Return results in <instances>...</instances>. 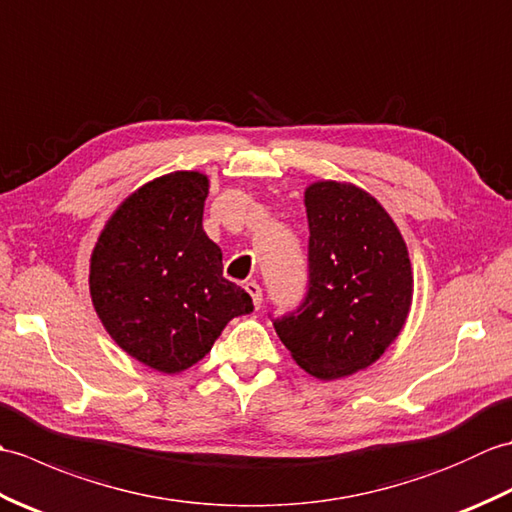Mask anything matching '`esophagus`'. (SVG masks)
I'll use <instances>...</instances> for the list:
<instances>
[{
  "label": "esophagus",
  "instance_id": "34e87169",
  "mask_svg": "<svg viewBox=\"0 0 512 512\" xmlns=\"http://www.w3.org/2000/svg\"><path fill=\"white\" fill-rule=\"evenodd\" d=\"M246 292L250 295V299H253V306L259 308L262 306V288H259V284H255V281H246Z\"/></svg>",
  "mask_w": 512,
  "mask_h": 512
}]
</instances>
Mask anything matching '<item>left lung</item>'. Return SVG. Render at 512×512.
Returning <instances> with one entry per match:
<instances>
[{
    "instance_id": "1",
    "label": "left lung",
    "mask_w": 512,
    "mask_h": 512,
    "mask_svg": "<svg viewBox=\"0 0 512 512\" xmlns=\"http://www.w3.org/2000/svg\"><path fill=\"white\" fill-rule=\"evenodd\" d=\"M303 204L310 288L275 330L301 369L336 380L376 363L405 328L411 262L396 222L356 184L317 180L306 187Z\"/></svg>"
}]
</instances>
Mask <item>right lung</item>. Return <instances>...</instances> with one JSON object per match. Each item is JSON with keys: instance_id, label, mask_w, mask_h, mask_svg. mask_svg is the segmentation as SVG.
<instances>
[{"instance_id": "right-lung-1", "label": "right lung", "mask_w": 512, "mask_h": 512, "mask_svg": "<svg viewBox=\"0 0 512 512\" xmlns=\"http://www.w3.org/2000/svg\"><path fill=\"white\" fill-rule=\"evenodd\" d=\"M209 176L173 171L116 206L90 257L103 328L136 361L178 374L211 352L253 299L222 277V248L202 228Z\"/></svg>"}]
</instances>
